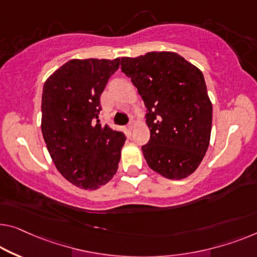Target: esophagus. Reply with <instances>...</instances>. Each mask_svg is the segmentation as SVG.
Returning <instances> with one entry per match:
<instances>
[{"label":"esophagus","instance_id":"34e87169","mask_svg":"<svg viewBox=\"0 0 257 257\" xmlns=\"http://www.w3.org/2000/svg\"><path fill=\"white\" fill-rule=\"evenodd\" d=\"M134 128H135V122L132 121V122H130V123L128 124V129H129V132H132V130H133Z\"/></svg>","mask_w":257,"mask_h":257}]
</instances>
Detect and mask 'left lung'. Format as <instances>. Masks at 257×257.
Returning <instances> with one entry per match:
<instances>
[{"mask_svg":"<svg viewBox=\"0 0 257 257\" xmlns=\"http://www.w3.org/2000/svg\"><path fill=\"white\" fill-rule=\"evenodd\" d=\"M148 108L150 141L142 152L152 171L181 180L200 166L210 144L212 104L202 71L173 52L122 57Z\"/></svg>","mask_w":257,"mask_h":257,"instance_id":"obj_1","label":"left lung"}]
</instances>
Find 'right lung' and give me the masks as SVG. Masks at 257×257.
I'll list each match as a JSON object with an SVG mask.
<instances>
[{
  "mask_svg": "<svg viewBox=\"0 0 257 257\" xmlns=\"http://www.w3.org/2000/svg\"><path fill=\"white\" fill-rule=\"evenodd\" d=\"M120 57L74 59L46 79L41 132L57 171L80 189L94 190L116 173L125 136L99 123L100 95Z\"/></svg>",
  "mask_w": 257,
  "mask_h": 257,
  "instance_id": "add662e5",
  "label": "right lung"
}]
</instances>
